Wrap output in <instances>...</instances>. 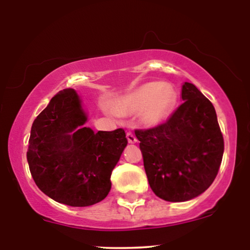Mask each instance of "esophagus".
<instances>
[{
	"mask_svg": "<svg viewBox=\"0 0 250 250\" xmlns=\"http://www.w3.org/2000/svg\"><path fill=\"white\" fill-rule=\"evenodd\" d=\"M126 139H128V142H129L130 144H135V143L137 142L136 136L133 135L132 132H130V131L126 132Z\"/></svg>",
	"mask_w": 250,
	"mask_h": 250,
	"instance_id": "34e87169",
	"label": "esophagus"
}]
</instances>
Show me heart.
<instances>
[{
  "instance_id": "obj_1",
  "label": "heart",
  "mask_w": 250,
  "mask_h": 250,
  "mask_svg": "<svg viewBox=\"0 0 250 250\" xmlns=\"http://www.w3.org/2000/svg\"><path fill=\"white\" fill-rule=\"evenodd\" d=\"M177 91L168 83H147L125 95L115 104V108L105 106L111 114L138 113L143 111V120L147 125H159L170 114L177 103Z\"/></svg>"
}]
</instances>
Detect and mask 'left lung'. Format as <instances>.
<instances>
[{
  "mask_svg": "<svg viewBox=\"0 0 250 250\" xmlns=\"http://www.w3.org/2000/svg\"><path fill=\"white\" fill-rule=\"evenodd\" d=\"M180 106L167 122L136 129L149 186L167 202L203 194L216 178L224 140L208 98L190 83L182 86Z\"/></svg>",
  "mask_w": 250,
  "mask_h": 250,
  "instance_id": "obj_1",
  "label": "left lung"
}]
</instances>
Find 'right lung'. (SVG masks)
I'll return each mask as SVG.
<instances>
[{
    "instance_id": "right-lung-1",
    "label": "right lung",
    "mask_w": 250,
    "mask_h": 250,
    "mask_svg": "<svg viewBox=\"0 0 250 250\" xmlns=\"http://www.w3.org/2000/svg\"><path fill=\"white\" fill-rule=\"evenodd\" d=\"M78 95L59 91L35 119L27 161L37 187L55 202L94 205L107 196L111 174L128 144L122 128L95 133Z\"/></svg>"
}]
</instances>
